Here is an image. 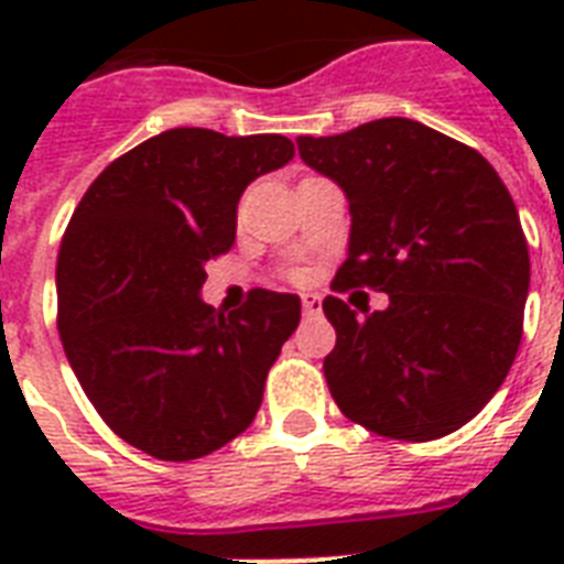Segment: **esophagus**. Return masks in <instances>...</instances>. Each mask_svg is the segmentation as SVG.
Wrapping results in <instances>:
<instances>
[{"label":"esophagus","instance_id":"34e87169","mask_svg":"<svg viewBox=\"0 0 564 564\" xmlns=\"http://www.w3.org/2000/svg\"><path fill=\"white\" fill-rule=\"evenodd\" d=\"M301 307H304V316H316V313H322V299L307 292V295H301Z\"/></svg>","mask_w":564,"mask_h":564}]
</instances>
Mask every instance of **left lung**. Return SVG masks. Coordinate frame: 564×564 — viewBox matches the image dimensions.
<instances>
[{"mask_svg":"<svg viewBox=\"0 0 564 564\" xmlns=\"http://www.w3.org/2000/svg\"><path fill=\"white\" fill-rule=\"evenodd\" d=\"M299 152L351 207L348 260L322 301L336 406L386 438L454 433L507 380L524 334L530 251L512 195L471 145L403 117L299 137ZM348 289L386 291L390 307L357 314Z\"/></svg>","mask_w":564,"mask_h":564,"instance_id":"8db88e82","label":"left lung"}]
</instances>
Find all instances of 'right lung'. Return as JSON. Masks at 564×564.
<instances>
[{"instance_id":"right-lung-1","label":"right lung","mask_w":564,"mask_h":564,"mask_svg":"<svg viewBox=\"0 0 564 564\" xmlns=\"http://www.w3.org/2000/svg\"><path fill=\"white\" fill-rule=\"evenodd\" d=\"M281 134L172 128L110 163L57 251V334L84 394L137 451L187 463L254 421L265 375L299 327V295L251 290L234 313L198 299L230 251L237 202L292 161Z\"/></svg>"}]
</instances>
